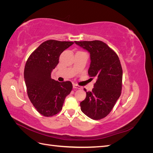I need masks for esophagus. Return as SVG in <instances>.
Here are the masks:
<instances>
[{
	"mask_svg": "<svg viewBox=\"0 0 153 153\" xmlns=\"http://www.w3.org/2000/svg\"><path fill=\"white\" fill-rule=\"evenodd\" d=\"M73 88H75V89H82V87L81 86L75 84H73Z\"/></svg>",
	"mask_w": 153,
	"mask_h": 153,
	"instance_id": "34e87169",
	"label": "esophagus"
}]
</instances>
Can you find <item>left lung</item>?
Masks as SVG:
<instances>
[{
	"instance_id": "1",
	"label": "left lung",
	"mask_w": 153,
	"mask_h": 153,
	"mask_svg": "<svg viewBox=\"0 0 153 153\" xmlns=\"http://www.w3.org/2000/svg\"><path fill=\"white\" fill-rule=\"evenodd\" d=\"M90 53L91 64L88 74L96 82L91 91L80 103L82 112L94 120L105 117L121 96L123 69L118 55L103 41H75Z\"/></svg>"
}]
</instances>
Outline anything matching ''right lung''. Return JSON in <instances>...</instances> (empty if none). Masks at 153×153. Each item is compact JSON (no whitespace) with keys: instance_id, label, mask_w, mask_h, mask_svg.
Returning a JSON list of instances; mask_svg holds the SVG:
<instances>
[{"instance_id":"add662e5","label":"right lung","mask_w":153,"mask_h":153,"mask_svg":"<svg viewBox=\"0 0 153 153\" xmlns=\"http://www.w3.org/2000/svg\"><path fill=\"white\" fill-rule=\"evenodd\" d=\"M73 43L47 40L30 54L26 62L24 79L27 94L37 111L43 116L58 114L72 90L71 82H59L52 79L51 73L58 64L61 54Z\"/></svg>"}]
</instances>
